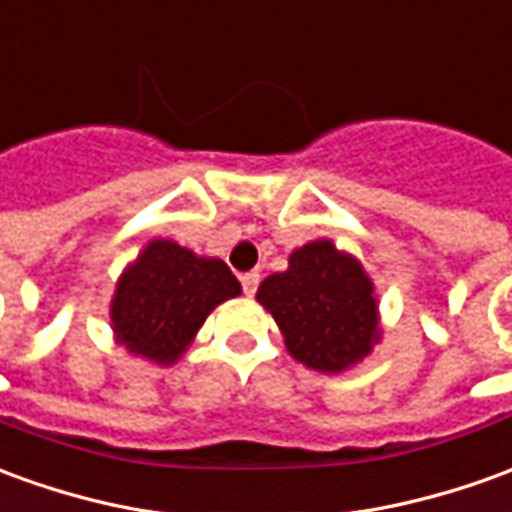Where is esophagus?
<instances>
[{
  "mask_svg": "<svg viewBox=\"0 0 512 512\" xmlns=\"http://www.w3.org/2000/svg\"><path fill=\"white\" fill-rule=\"evenodd\" d=\"M241 285H244L246 296H252V293L257 291V285H260V274H257V271H249V274L241 277Z\"/></svg>",
  "mask_w": 512,
  "mask_h": 512,
  "instance_id": "34e87169",
  "label": "esophagus"
}]
</instances>
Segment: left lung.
<instances>
[{
  "label": "left lung",
  "mask_w": 512,
  "mask_h": 512,
  "mask_svg": "<svg viewBox=\"0 0 512 512\" xmlns=\"http://www.w3.org/2000/svg\"><path fill=\"white\" fill-rule=\"evenodd\" d=\"M257 302L274 316L288 352L324 374L360 363L382 335L368 274L327 238L293 249L288 268L260 282Z\"/></svg>",
  "instance_id": "8db88e82"
}]
</instances>
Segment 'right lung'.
<instances>
[{
	"label": "right lung",
	"instance_id": "add662e5",
	"mask_svg": "<svg viewBox=\"0 0 512 512\" xmlns=\"http://www.w3.org/2000/svg\"><path fill=\"white\" fill-rule=\"evenodd\" d=\"M238 293L241 282L219 257H199L163 238L149 241L121 274L110 302L116 341L130 355L171 366L205 318Z\"/></svg>",
	"mask_w": 512,
	"mask_h": 512
}]
</instances>
